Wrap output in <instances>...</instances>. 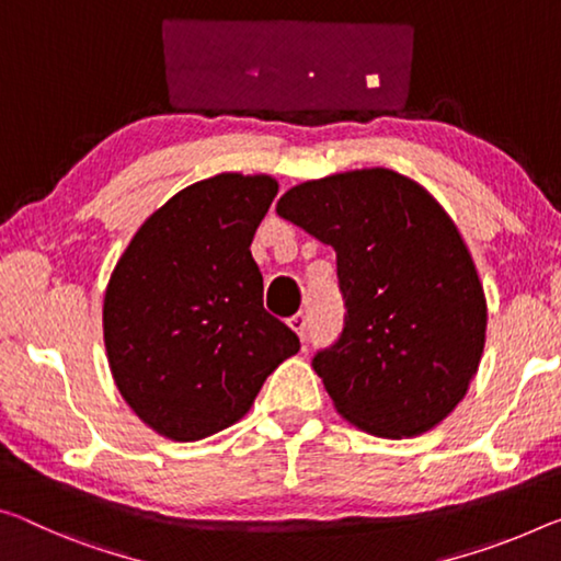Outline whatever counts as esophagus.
Segmentation results:
<instances>
[{"mask_svg": "<svg viewBox=\"0 0 561 561\" xmlns=\"http://www.w3.org/2000/svg\"><path fill=\"white\" fill-rule=\"evenodd\" d=\"M287 324L291 327V329H295V332L299 334V340L301 342H305L307 340V327H309V319H307V314H295V317H289L287 319Z\"/></svg>", "mask_w": 561, "mask_h": 561, "instance_id": "1", "label": "esophagus"}]
</instances>
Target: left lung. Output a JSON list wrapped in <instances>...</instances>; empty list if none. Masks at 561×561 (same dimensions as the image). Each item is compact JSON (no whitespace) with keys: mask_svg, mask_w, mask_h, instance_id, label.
I'll return each instance as SVG.
<instances>
[{"mask_svg":"<svg viewBox=\"0 0 561 561\" xmlns=\"http://www.w3.org/2000/svg\"><path fill=\"white\" fill-rule=\"evenodd\" d=\"M277 215L334 247L340 340L312 367L344 420L375 437L437 426L477 375L486 301L455 221L392 169L291 186Z\"/></svg>","mask_w":561,"mask_h":561,"instance_id":"1","label":"left lung"}]
</instances>
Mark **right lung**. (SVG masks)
<instances>
[{
    "mask_svg": "<svg viewBox=\"0 0 561 561\" xmlns=\"http://www.w3.org/2000/svg\"><path fill=\"white\" fill-rule=\"evenodd\" d=\"M277 182L217 174L176 192L124 249L104 291L112 377L157 434L197 442L242 420L299 336L262 305L252 260Z\"/></svg>",
    "mask_w": 561,
    "mask_h": 561,
    "instance_id": "1",
    "label": "right lung"
}]
</instances>
